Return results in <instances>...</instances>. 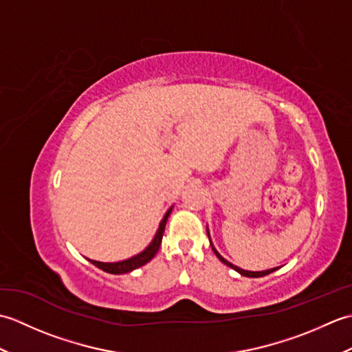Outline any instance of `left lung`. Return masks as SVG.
<instances>
[{"instance_id":"left-lung-1","label":"left lung","mask_w":352,"mask_h":352,"mask_svg":"<svg viewBox=\"0 0 352 352\" xmlns=\"http://www.w3.org/2000/svg\"><path fill=\"white\" fill-rule=\"evenodd\" d=\"M207 236L210 237V234H208V230H207ZM213 248V246H212ZM213 251H214V254H216V257H218L223 265H227V266H230L231 269H234V271H237L239 274H242V275H245V276H251V278H258V276H265V275H267V274H271V272H274L276 267H274V269H267V271H261V272H252V271H245V269H241V267H237V266H234V265H231L230 261H227L226 258H223L221 254L216 251L214 248H213Z\"/></svg>"}]
</instances>
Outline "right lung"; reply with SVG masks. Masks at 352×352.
Wrapping results in <instances>:
<instances>
[{"label":"right lung","instance_id":"right-lung-1","mask_svg":"<svg viewBox=\"0 0 352 352\" xmlns=\"http://www.w3.org/2000/svg\"><path fill=\"white\" fill-rule=\"evenodd\" d=\"M170 210H172V207L169 208L166 214H164V218L162 219L160 227H159V230H157L153 242L149 243L146 250H144L140 254H138V256H134V257H131L129 260H124V261H116V263H102V261H95V260H89V261H91V263L95 265L96 267L102 269L104 272L116 274V275L131 272L133 269H138L140 266H144L145 263H148V261L155 256L157 251H159V248H160L162 237H163V233H164V227H166V221H168V216L170 214Z\"/></svg>","mask_w":352,"mask_h":352}]
</instances>
